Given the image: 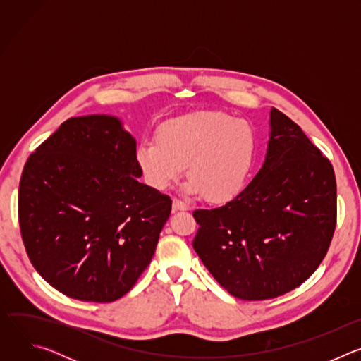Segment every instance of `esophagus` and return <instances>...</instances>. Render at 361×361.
<instances>
[{
	"label": "esophagus",
	"mask_w": 361,
	"mask_h": 361,
	"mask_svg": "<svg viewBox=\"0 0 361 361\" xmlns=\"http://www.w3.org/2000/svg\"><path fill=\"white\" fill-rule=\"evenodd\" d=\"M188 209H190L188 204L184 202L183 200H180V198L173 200V212H185Z\"/></svg>",
	"instance_id": "1"
}]
</instances>
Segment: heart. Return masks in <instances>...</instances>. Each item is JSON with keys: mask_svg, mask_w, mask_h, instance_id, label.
Here are the masks:
<instances>
[{"mask_svg": "<svg viewBox=\"0 0 361 361\" xmlns=\"http://www.w3.org/2000/svg\"><path fill=\"white\" fill-rule=\"evenodd\" d=\"M255 133L244 120L224 113H200L171 120L156 140L142 141L137 163L147 183L166 190L187 167V191L210 202L237 197L255 157Z\"/></svg>", "mask_w": 361, "mask_h": 361, "instance_id": "obj_1", "label": "heart"}]
</instances>
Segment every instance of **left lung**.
<instances>
[{"mask_svg":"<svg viewBox=\"0 0 361 361\" xmlns=\"http://www.w3.org/2000/svg\"><path fill=\"white\" fill-rule=\"evenodd\" d=\"M262 170L231 201L192 213V247L231 295L269 300L310 277L326 257L337 224L333 166L298 124L271 110Z\"/></svg>","mask_w":361,"mask_h":361,"instance_id":"obj_1","label":"left lung"}]
</instances>
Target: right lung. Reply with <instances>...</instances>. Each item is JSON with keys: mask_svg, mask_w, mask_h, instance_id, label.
<instances>
[{"mask_svg": "<svg viewBox=\"0 0 361 361\" xmlns=\"http://www.w3.org/2000/svg\"><path fill=\"white\" fill-rule=\"evenodd\" d=\"M135 140L118 118L64 121L28 157L18 221L28 259L63 294L111 302L149 264L171 198L141 184Z\"/></svg>", "mask_w": 361, "mask_h": 361, "instance_id": "add662e5", "label": "right lung"}]
</instances>
